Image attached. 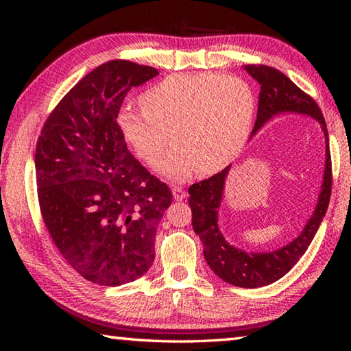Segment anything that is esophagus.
Masks as SVG:
<instances>
[{
	"label": "esophagus",
	"instance_id": "esophagus-1",
	"mask_svg": "<svg viewBox=\"0 0 351 351\" xmlns=\"http://www.w3.org/2000/svg\"><path fill=\"white\" fill-rule=\"evenodd\" d=\"M171 195H173L175 200H184L185 196H187V195H185V191L182 189H180V187L171 189Z\"/></svg>",
	"mask_w": 351,
	"mask_h": 351
}]
</instances>
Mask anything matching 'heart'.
<instances>
[{
    "label": "heart",
    "instance_id": "1",
    "mask_svg": "<svg viewBox=\"0 0 351 351\" xmlns=\"http://www.w3.org/2000/svg\"><path fill=\"white\" fill-rule=\"evenodd\" d=\"M141 110L123 108L116 123L131 151L171 181L197 170L214 175L234 162L250 137L256 96L247 81L221 73H176L140 96Z\"/></svg>",
    "mask_w": 351,
    "mask_h": 351
}]
</instances>
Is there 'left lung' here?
<instances>
[{"label": "left lung", "instance_id": "left-lung-1", "mask_svg": "<svg viewBox=\"0 0 351 351\" xmlns=\"http://www.w3.org/2000/svg\"><path fill=\"white\" fill-rule=\"evenodd\" d=\"M244 71L255 78L259 86V101L256 122L252 136L278 114L297 113L311 116L319 122L326 137V169L318 204L312 217L303 228L302 234L283 247L267 253H249L230 245L221 235L217 220V211L223 199L225 180L230 166L219 171L208 180L193 184L189 189V204L191 208V225L204 245L206 264L220 279L230 285L241 288L265 287L283 278L314 240L319 223L323 221L332 193V161L329 151V134H327L324 116L318 104L297 87L285 73L264 64H245Z\"/></svg>", "mask_w": 351, "mask_h": 351}]
</instances>
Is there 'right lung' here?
I'll list each match as a JSON object with an SVG mask.
<instances>
[{"instance_id": "1", "label": "right lung", "mask_w": 351, "mask_h": 351, "mask_svg": "<svg viewBox=\"0 0 351 351\" xmlns=\"http://www.w3.org/2000/svg\"><path fill=\"white\" fill-rule=\"evenodd\" d=\"M151 66L111 60L88 72L51 111L34 164L42 219L73 270L98 285L138 279L155 259L156 226L171 191L134 158L116 119Z\"/></svg>"}]
</instances>
